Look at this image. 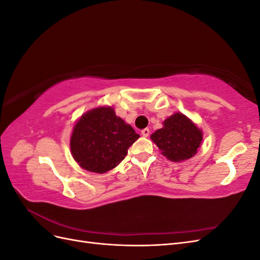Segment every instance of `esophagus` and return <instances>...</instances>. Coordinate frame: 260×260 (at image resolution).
<instances>
[{"label":"esophagus","mask_w":260,"mask_h":260,"mask_svg":"<svg viewBox=\"0 0 260 260\" xmlns=\"http://www.w3.org/2000/svg\"><path fill=\"white\" fill-rule=\"evenodd\" d=\"M141 133H142V136H143V137L147 138V137L149 136V129L145 128V129H143V130H142V132H141Z\"/></svg>","instance_id":"34e87169"}]
</instances>
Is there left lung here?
Returning a JSON list of instances; mask_svg holds the SVG:
<instances>
[{"label": "left lung", "instance_id": "left-lung-1", "mask_svg": "<svg viewBox=\"0 0 260 260\" xmlns=\"http://www.w3.org/2000/svg\"><path fill=\"white\" fill-rule=\"evenodd\" d=\"M161 154L171 161L191 158L201 146L203 132L181 113H176L164 121V127L151 136Z\"/></svg>", "mask_w": 260, "mask_h": 260}]
</instances>
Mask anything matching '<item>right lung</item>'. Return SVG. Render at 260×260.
Wrapping results in <instances>:
<instances>
[{"instance_id": "1", "label": "right lung", "mask_w": 260, "mask_h": 260, "mask_svg": "<svg viewBox=\"0 0 260 260\" xmlns=\"http://www.w3.org/2000/svg\"><path fill=\"white\" fill-rule=\"evenodd\" d=\"M139 138L130 124L116 116L113 107L102 106L86 112L76 122L70 151L81 168L104 174L124 159Z\"/></svg>"}]
</instances>
